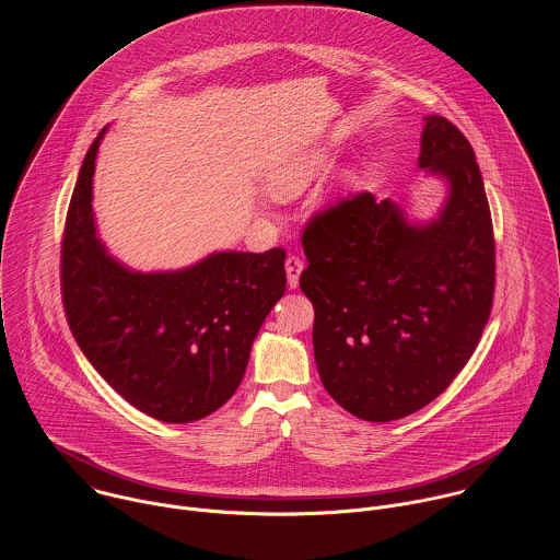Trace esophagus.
<instances>
[{
  "instance_id": "obj_1",
  "label": "esophagus",
  "mask_w": 560,
  "mask_h": 560,
  "mask_svg": "<svg viewBox=\"0 0 560 560\" xmlns=\"http://www.w3.org/2000/svg\"><path fill=\"white\" fill-rule=\"evenodd\" d=\"M304 269V260L300 256H289L287 258V276H289V287L295 289L300 284V273Z\"/></svg>"
}]
</instances>
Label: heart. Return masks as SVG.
Wrapping results in <instances>:
<instances>
[{
	"label": "heart",
	"instance_id": "b5f03b06",
	"mask_svg": "<svg viewBox=\"0 0 560 560\" xmlns=\"http://www.w3.org/2000/svg\"><path fill=\"white\" fill-rule=\"evenodd\" d=\"M323 165H325V155L315 153V151L300 153L289 160L280 161L267 174L269 189L273 196H280V198L293 196V194L302 191L313 180V176L319 172Z\"/></svg>",
	"mask_w": 560,
	"mask_h": 560
}]
</instances>
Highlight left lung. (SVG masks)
Wrapping results in <instances>:
<instances>
[{"instance_id": "8db88e82", "label": "left lung", "mask_w": 560, "mask_h": 560, "mask_svg": "<svg viewBox=\"0 0 560 560\" xmlns=\"http://www.w3.org/2000/svg\"><path fill=\"white\" fill-rule=\"evenodd\" d=\"M420 167L451 194L440 218L411 226L371 191L304 226L300 287L315 308L320 382L349 413L388 422L438 399L472 358L491 315L495 241L479 163L444 116H427Z\"/></svg>"}]
</instances>
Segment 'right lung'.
I'll use <instances>...</instances> for the list:
<instances>
[{"instance_id": "1", "label": "right lung", "mask_w": 560, "mask_h": 560, "mask_svg": "<svg viewBox=\"0 0 560 560\" xmlns=\"http://www.w3.org/2000/svg\"><path fill=\"white\" fill-rule=\"evenodd\" d=\"M98 140L62 233L65 315L83 355L122 399L163 422L200 420L240 388L252 342L284 295L287 252H220L174 273L125 269L92 220Z\"/></svg>"}]
</instances>
